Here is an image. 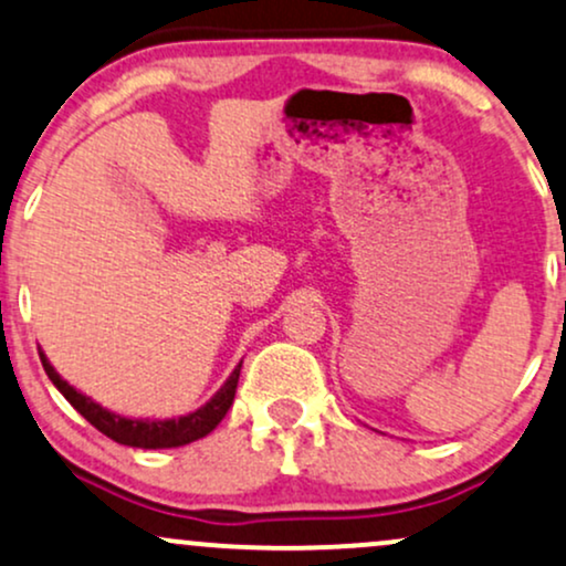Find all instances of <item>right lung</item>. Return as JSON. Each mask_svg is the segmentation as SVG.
<instances>
[{"instance_id": "1", "label": "right lung", "mask_w": 566, "mask_h": 566, "mask_svg": "<svg viewBox=\"0 0 566 566\" xmlns=\"http://www.w3.org/2000/svg\"><path fill=\"white\" fill-rule=\"evenodd\" d=\"M39 358H42V366H44L46 377L52 379V385L65 395L67 403L76 408V411L88 421V424H94L102 434H107L111 440L120 442V446L145 448V451L189 446V442L206 438L208 432H213L218 427V421L227 417L231 400H234L237 382H240V369H242V360H240V364L234 366V371L229 374L227 382L218 387V392L213 395V398H210L206 406L184 413V417L128 419V417H120V413L111 411V408L99 406L97 400H92L88 395L76 390L73 385H67L65 379L54 371V366L50 364V358L44 356V350L39 353Z\"/></svg>"}]
</instances>
